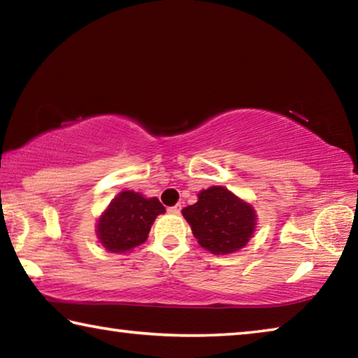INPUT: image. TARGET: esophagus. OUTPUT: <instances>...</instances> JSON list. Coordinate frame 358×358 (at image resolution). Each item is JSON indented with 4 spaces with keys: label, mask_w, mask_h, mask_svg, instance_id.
Segmentation results:
<instances>
[{
    "label": "esophagus",
    "mask_w": 358,
    "mask_h": 358,
    "mask_svg": "<svg viewBox=\"0 0 358 358\" xmlns=\"http://www.w3.org/2000/svg\"><path fill=\"white\" fill-rule=\"evenodd\" d=\"M167 211H169V213H171V215H178L180 211H181V205L177 203V205H173V207H169Z\"/></svg>",
    "instance_id": "34e87169"
}]
</instances>
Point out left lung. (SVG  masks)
I'll return each mask as SVG.
<instances>
[{"instance_id":"obj_1","label":"left lung","mask_w":358,"mask_h":358,"mask_svg":"<svg viewBox=\"0 0 358 358\" xmlns=\"http://www.w3.org/2000/svg\"><path fill=\"white\" fill-rule=\"evenodd\" d=\"M199 201L183 208L199 245L213 254H230L246 246L256 227V211L222 186L197 194Z\"/></svg>"}]
</instances>
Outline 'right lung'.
<instances>
[{
    "instance_id": "obj_1",
    "label": "right lung",
    "mask_w": 358,
    "mask_h": 358,
    "mask_svg": "<svg viewBox=\"0 0 358 358\" xmlns=\"http://www.w3.org/2000/svg\"><path fill=\"white\" fill-rule=\"evenodd\" d=\"M164 211L156 197L145 199L138 192L123 191L101 215L96 235L107 251H131L147 240L151 224Z\"/></svg>"
}]
</instances>
